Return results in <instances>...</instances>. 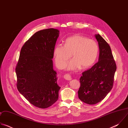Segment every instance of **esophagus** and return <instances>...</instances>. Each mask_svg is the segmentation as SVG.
Wrapping results in <instances>:
<instances>
[{
  "label": "esophagus",
  "instance_id": "obj_1",
  "mask_svg": "<svg viewBox=\"0 0 128 128\" xmlns=\"http://www.w3.org/2000/svg\"><path fill=\"white\" fill-rule=\"evenodd\" d=\"M64 78L66 80H70L72 78L70 76V74H66L64 76Z\"/></svg>",
  "mask_w": 128,
  "mask_h": 128
}]
</instances>
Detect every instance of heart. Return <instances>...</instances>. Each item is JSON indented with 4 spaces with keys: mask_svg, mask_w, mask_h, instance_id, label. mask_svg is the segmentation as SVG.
Masks as SVG:
<instances>
[{
    "mask_svg": "<svg viewBox=\"0 0 128 128\" xmlns=\"http://www.w3.org/2000/svg\"><path fill=\"white\" fill-rule=\"evenodd\" d=\"M98 52L96 42L84 36L76 34L68 38L65 44H58L54 48V62L59 69H63L71 57L74 58L68 64L69 70H76L80 66L88 68L95 62Z\"/></svg>",
    "mask_w": 128,
    "mask_h": 128,
    "instance_id": "heart-1",
    "label": "heart"
}]
</instances>
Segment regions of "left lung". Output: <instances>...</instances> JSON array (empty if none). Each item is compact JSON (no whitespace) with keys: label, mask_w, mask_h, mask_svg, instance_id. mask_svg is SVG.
I'll use <instances>...</instances> for the list:
<instances>
[{"label":"left lung","mask_w":128,"mask_h":128,"mask_svg":"<svg viewBox=\"0 0 128 128\" xmlns=\"http://www.w3.org/2000/svg\"><path fill=\"white\" fill-rule=\"evenodd\" d=\"M95 38L100 50L99 61L82 73L78 90L79 99L90 105L103 100L111 90L116 69L110 46L100 35H96Z\"/></svg>","instance_id":"left-lung-1"}]
</instances>
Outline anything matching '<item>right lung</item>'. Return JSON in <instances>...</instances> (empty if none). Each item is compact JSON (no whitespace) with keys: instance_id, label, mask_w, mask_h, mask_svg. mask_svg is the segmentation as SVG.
Listing matches in <instances>:
<instances>
[{"instance_id":"1","label":"right lung","mask_w":128,"mask_h":128,"mask_svg":"<svg viewBox=\"0 0 128 128\" xmlns=\"http://www.w3.org/2000/svg\"><path fill=\"white\" fill-rule=\"evenodd\" d=\"M59 32L49 28L34 33L23 46L16 67L18 90L36 107L46 108L58 99L52 59Z\"/></svg>"}]
</instances>
